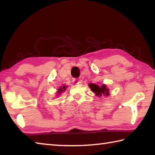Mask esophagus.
<instances>
[{"mask_svg": "<svg viewBox=\"0 0 155 155\" xmlns=\"http://www.w3.org/2000/svg\"><path fill=\"white\" fill-rule=\"evenodd\" d=\"M73 83H74V84H75V85H77V84H79V81H78V79H76V78H74V79H73Z\"/></svg>", "mask_w": 155, "mask_h": 155, "instance_id": "34e87169", "label": "esophagus"}]
</instances>
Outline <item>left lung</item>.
<instances>
[{"mask_svg": "<svg viewBox=\"0 0 155 155\" xmlns=\"http://www.w3.org/2000/svg\"><path fill=\"white\" fill-rule=\"evenodd\" d=\"M89 87L91 88V90L95 93L97 96H101L102 94L106 96L109 95V90L107 88L105 85H103L101 87H99L98 85H96V84L90 83L89 85Z\"/></svg>", "mask_w": 155, "mask_h": 155, "instance_id": "obj_1", "label": "left lung"}]
</instances>
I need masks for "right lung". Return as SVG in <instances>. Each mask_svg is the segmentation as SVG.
I'll list each match as a JSON object with an SVG mask.
<instances>
[{
    "label": "right lung",
    "mask_w": 155,
    "mask_h": 155,
    "mask_svg": "<svg viewBox=\"0 0 155 155\" xmlns=\"http://www.w3.org/2000/svg\"><path fill=\"white\" fill-rule=\"evenodd\" d=\"M65 88H66V87H65V86H64V87H61V88H59V90H58V91H58L59 94H61V92L62 91H64V90H65Z\"/></svg>",
    "instance_id": "1"
}]
</instances>
